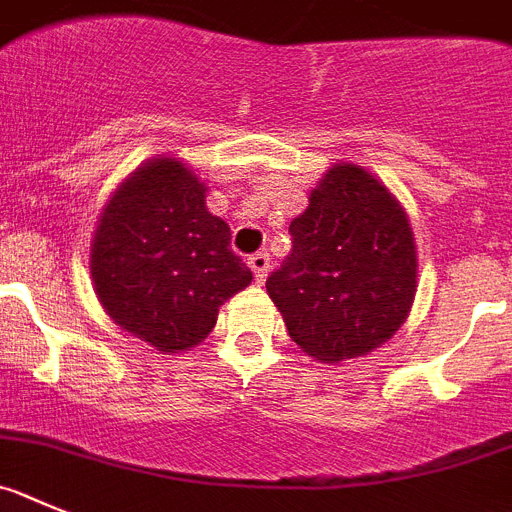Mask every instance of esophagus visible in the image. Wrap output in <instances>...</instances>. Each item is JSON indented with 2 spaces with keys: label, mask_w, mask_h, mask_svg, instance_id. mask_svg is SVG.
Instances as JSON below:
<instances>
[{
  "label": "esophagus",
  "mask_w": 512,
  "mask_h": 512,
  "mask_svg": "<svg viewBox=\"0 0 512 512\" xmlns=\"http://www.w3.org/2000/svg\"><path fill=\"white\" fill-rule=\"evenodd\" d=\"M250 267L252 273H255L257 283H262L267 278V270H270V255L267 252H257V255L250 257Z\"/></svg>",
  "instance_id": "obj_1"
}]
</instances>
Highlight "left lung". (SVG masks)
Here are the masks:
<instances>
[{
    "instance_id": "left-lung-1",
    "label": "left lung",
    "mask_w": 512,
    "mask_h": 512,
    "mask_svg": "<svg viewBox=\"0 0 512 512\" xmlns=\"http://www.w3.org/2000/svg\"><path fill=\"white\" fill-rule=\"evenodd\" d=\"M290 234L293 250L265 283L290 339L329 365L388 342L418 288L416 242L393 193L365 168L336 163Z\"/></svg>"
}]
</instances>
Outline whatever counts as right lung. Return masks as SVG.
<instances>
[{"label": "right lung", "mask_w": 512, "mask_h": 512, "mask_svg": "<svg viewBox=\"0 0 512 512\" xmlns=\"http://www.w3.org/2000/svg\"><path fill=\"white\" fill-rule=\"evenodd\" d=\"M178 158L142 163L112 193L91 242V280L112 321L158 352H186L252 283L227 222Z\"/></svg>", "instance_id": "obj_1"}]
</instances>
